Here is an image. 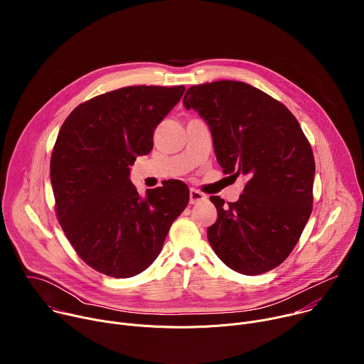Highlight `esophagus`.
I'll return each instance as SVG.
<instances>
[{
    "instance_id": "34e87169",
    "label": "esophagus",
    "mask_w": 364,
    "mask_h": 364,
    "mask_svg": "<svg viewBox=\"0 0 364 364\" xmlns=\"http://www.w3.org/2000/svg\"><path fill=\"white\" fill-rule=\"evenodd\" d=\"M207 196L196 188H190V204H198L201 201H205Z\"/></svg>"
}]
</instances>
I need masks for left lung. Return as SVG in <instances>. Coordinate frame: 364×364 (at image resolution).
<instances>
[{"label": "left lung", "mask_w": 364, "mask_h": 364, "mask_svg": "<svg viewBox=\"0 0 364 364\" xmlns=\"http://www.w3.org/2000/svg\"><path fill=\"white\" fill-rule=\"evenodd\" d=\"M183 103L209 124L223 173L246 178L237 201L210 197L218 220L207 239L215 253L243 275L277 268L313 212L316 163L298 121L277 99L236 80L191 86Z\"/></svg>", "instance_id": "1"}]
</instances>
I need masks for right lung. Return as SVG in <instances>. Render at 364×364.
Returning <instances> with one entry per match:
<instances>
[{
	"mask_svg": "<svg viewBox=\"0 0 364 364\" xmlns=\"http://www.w3.org/2000/svg\"><path fill=\"white\" fill-rule=\"evenodd\" d=\"M184 86H127L86 100L63 122L50 161L56 215L70 245L95 271L131 278L160 255L173 222L186 209L183 181L146 190L129 166L152 149L157 125Z\"/></svg>",
	"mask_w": 364,
	"mask_h": 364,
	"instance_id": "right-lung-1",
	"label": "right lung"
}]
</instances>
